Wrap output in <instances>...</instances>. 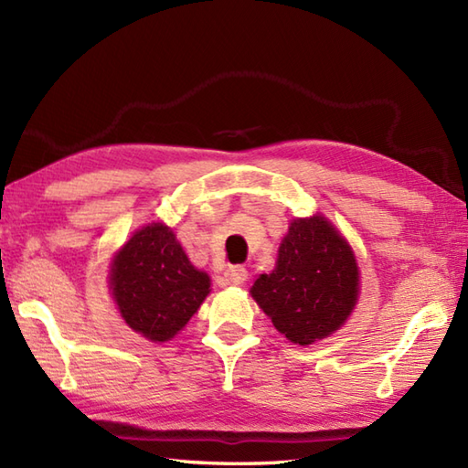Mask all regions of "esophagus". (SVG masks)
<instances>
[{"instance_id": "obj_1", "label": "esophagus", "mask_w": 468, "mask_h": 468, "mask_svg": "<svg viewBox=\"0 0 468 468\" xmlns=\"http://www.w3.org/2000/svg\"><path fill=\"white\" fill-rule=\"evenodd\" d=\"M225 280L229 285H243L247 282V270L243 265H233L225 271Z\"/></svg>"}]
</instances>
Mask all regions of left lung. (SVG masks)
I'll return each mask as SVG.
<instances>
[{"label": "left lung", "mask_w": 468, "mask_h": 468, "mask_svg": "<svg viewBox=\"0 0 468 468\" xmlns=\"http://www.w3.org/2000/svg\"><path fill=\"white\" fill-rule=\"evenodd\" d=\"M357 282L352 247L330 221L314 215L290 225L275 270L257 277L251 295L277 332L307 346L347 320L357 300Z\"/></svg>", "instance_id": "8db88e82"}]
</instances>
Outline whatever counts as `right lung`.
<instances>
[{
  "instance_id": "obj_1",
  "label": "right lung",
  "mask_w": 468,
  "mask_h": 468,
  "mask_svg": "<svg viewBox=\"0 0 468 468\" xmlns=\"http://www.w3.org/2000/svg\"><path fill=\"white\" fill-rule=\"evenodd\" d=\"M111 287L124 322L153 342L183 330L208 293V275L195 270L171 229L136 231L112 261Z\"/></svg>"
}]
</instances>
